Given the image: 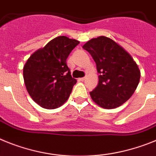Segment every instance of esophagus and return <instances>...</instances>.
<instances>
[{"label": "esophagus", "mask_w": 156, "mask_h": 156, "mask_svg": "<svg viewBox=\"0 0 156 156\" xmlns=\"http://www.w3.org/2000/svg\"><path fill=\"white\" fill-rule=\"evenodd\" d=\"M85 79H86V78L84 77V78H80L78 80H79V81H82V82H83V81H84V80H85Z\"/></svg>", "instance_id": "34e87169"}]
</instances>
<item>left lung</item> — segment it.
<instances>
[{
    "mask_svg": "<svg viewBox=\"0 0 156 156\" xmlns=\"http://www.w3.org/2000/svg\"><path fill=\"white\" fill-rule=\"evenodd\" d=\"M82 48L92 55L100 74L98 85L89 92L93 101L106 109L121 106L139 84L136 63L124 48L104 36L91 39Z\"/></svg>",
    "mask_w": 156,
    "mask_h": 156,
    "instance_id": "left-lung-1",
    "label": "left lung"
}]
</instances>
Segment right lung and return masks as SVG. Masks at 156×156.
Wrapping results in <instances>:
<instances>
[{"label":"right lung","mask_w":156,"mask_h":156,"mask_svg":"<svg viewBox=\"0 0 156 156\" xmlns=\"http://www.w3.org/2000/svg\"><path fill=\"white\" fill-rule=\"evenodd\" d=\"M78 44L75 39L59 36L27 59L24 82L30 96L41 107L57 108L68 99L77 81L70 75L67 59Z\"/></svg>","instance_id":"obj_1"}]
</instances>
